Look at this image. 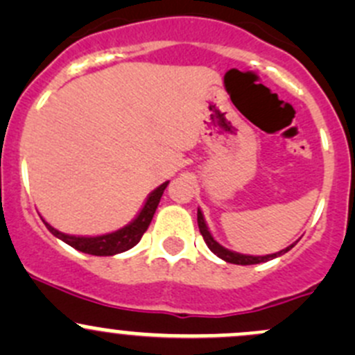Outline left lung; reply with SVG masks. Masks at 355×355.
<instances>
[{
	"mask_svg": "<svg viewBox=\"0 0 355 355\" xmlns=\"http://www.w3.org/2000/svg\"><path fill=\"white\" fill-rule=\"evenodd\" d=\"M198 225H199L200 235H202L204 242H206L207 247H209L211 252H214L218 257H221V259L227 261V263H232V264H242V266H249V264L266 263V261H271V259H275V257L282 256V254L288 252V250L293 247V244H292V245H288L287 249L280 250V252L268 254V256H247V254L234 252V250H228V249H225L223 245L218 244V242L213 239V235H211L209 228H207L206 221H204V216H202V213H200V209H198Z\"/></svg>",
	"mask_w": 355,
	"mask_h": 355,
	"instance_id": "1",
	"label": "left lung"
}]
</instances>
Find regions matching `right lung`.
Wrapping results in <instances>:
<instances>
[{
  "label": "right lung",
  "instance_id": "obj_1",
  "mask_svg": "<svg viewBox=\"0 0 355 355\" xmlns=\"http://www.w3.org/2000/svg\"><path fill=\"white\" fill-rule=\"evenodd\" d=\"M166 185L168 182H164V184H161L159 187L155 189V191L149 194L144 207H142L141 213L137 214V218H135L132 223L120 228V230L111 232V234L98 235V237H75V235L62 234V232H58L56 228H53L48 221H44L48 230L51 232L55 237H58L60 241L71 245L73 249L80 250V252L92 254V256H114V254L125 252V250L132 249L135 244H139V241L142 239L144 232L148 230L153 216H155L156 207L157 204H159V199L161 196H163Z\"/></svg>",
  "mask_w": 355,
  "mask_h": 355
}]
</instances>
